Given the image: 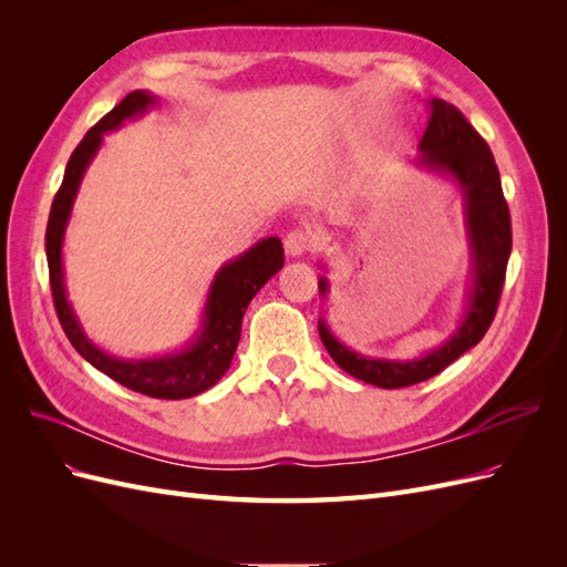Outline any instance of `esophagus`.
I'll return each mask as SVG.
<instances>
[{"label":"esophagus","mask_w":567,"mask_h":567,"mask_svg":"<svg viewBox=\"0 0 567 567\" xmlns=\"http://www.w3.org/2000/svg\"><path fill=\"white\" fill-rule=\"evenodd\" d=\"M315 234L310 231V229H302V227H298V229H290L288 234H286V238H284V248H286V252L288 255H293V257H300V255H305L307 250H312V246H315Z\"/></svg>","instance_id":"34e87169"}]
</instances>
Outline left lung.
I'll return each instance as SVG.
<instances>
[{
  "label": "left lung",
  "instance_id": "8db88e82",
  "mask_svg": "<svg viewBox=\"0 0 567 567\" xmlns=\"http://www.w3.org/2000/svg\"><path fill=\"white\" fill-rule=\"evenodd\" d=\"M419 163L456 179L466 210V229L471 241V274L466 315L458 329L444 346L427 352L421 359H373L350 348L331 333L323 319H319V336L333 362L354 379L379 385L385 390L406 388L433 379L447 369L454 359L475 348L487 333L499 307L506 265L511 255V213L502 192L499 167L494 163L487 142L475 132L463 113L442 99L431 101V120L419 144ZM319 293L326 298L329 281L319 279Z\"/></svg>",
  "mask_w": 567,
  "mask_h": 567
}]
</instances>
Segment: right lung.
<instances>
[{"label": "right lung", "mask_w": 567, "mask_h": 567, "mask_svg": "<svg viewBox=\"0 0 567 567\" xmlns=\"http://www.w3.org/2000/svg\"><path fill=\"white\" fill-rule=\"evenodd\" d=\"M153 104H156V96H151L148 92H130L111 113H106L87 134H84V140L78 144L71 161L65 165L63 182L54 196V203H51L44 246L51 298H54L59 321L68 340L73 342V348L87 359L94 369L106 373L109 379L134 392H142L158 400H186L213 388L221 375L227 373L238 346V338H241L244 315L257 290L284 267V246L277 236H269L262 238L260 244H255L244 255H238L234 262L221 265L208 290L200 333L194 336L192 346L177 354L153 359H117L104 350H99L94 342L84 336L73 307L68 302L63 286L61 248L65 225L68 219H71L73 200L78 196L84 169H87V165L96 156L101 142H104V134L117 130L125 120L142 115Z\"/></svg>", "instance_id": "obj_1"}]
</instances>
